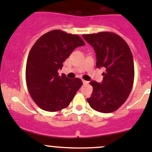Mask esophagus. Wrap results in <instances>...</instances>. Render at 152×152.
I'll use <instances>...</instances> for the list:
<instances>
[{"instance_id": "1", "label": "esophagus", "mask_w": 152, "mask_h": 152, "mask_svg": "<svg viewBox=\"0 0 152 152\" xmlns=\"http://www.w3.org/2000/svg\"><path fill=\"white\" fill-rule=\"evenodd\" d=\"M82 82H83V84H84V85H87V84L88 83V82H87V81L84 80V79H82Z\"/></svg>"}]
</instances>
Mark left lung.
Segmentation results:
<instances>
[{
  "instance_id": "left-lung-1",
  "label": "left lung",
  "mask_w": 152,
  "mask_h": 152,
  "mask_svg": "<svg viewBox=\"0 0 152 152\" xmlns=\"http://www.w3.org/2000/svg\"><path fill=\"white\" fill-rule=\"evenodd\" d=\"M94 48L96 67H105L102 83L91 81L93 91L87 102L93 110L103 113L115 111L129 96L134 77V61L128 44L113 32L83 34Z\"/></svg>"
}]
</instances>
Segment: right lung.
I'll return each instance as SVG.
<instances>
[{"label":"right lung","mask_w":152,"mask_h":152,"mask_svg":"<svg viewBox=\"0 0 152 152\" xmlns=\"http://www.w3.org/2000/svg\"><path fill=\"white\" fill-rule=\"evenodd\" d=\"M77 34L53 30L39 38L27 59L26 79L34 102L42 110L56 112L70 104L82 82L59 76L63 62L75 48L85 45Z\"/></svg>","instance_id":"right-lung-1"}]
</instances>
